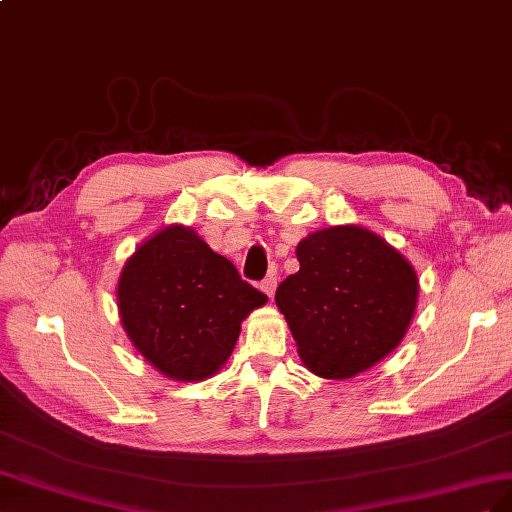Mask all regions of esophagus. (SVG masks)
Here are the masks:
<instances>
[{"mask_svg":"<svg viewBox=\"0 0 512 512\" xmlns=\"http://www.w3.org/2000/svg\"><path fill=\"white\" fill-rule=\"evenodd\" d=\"M261 291H266V294L272 298L274 296V291H276V276L274 274H270V276H266L264 281H261Z\"/></svg>","mask_w":512,"mask_h":512,"instance_id":"1","label":"esophagus"}]
</instances>
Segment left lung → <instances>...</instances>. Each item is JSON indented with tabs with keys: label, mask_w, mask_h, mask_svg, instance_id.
Returning a JSON list of instances; mask_svg holds the SVG:
<instances>
[{
	"label": "left lung",
	"mask_w": 512,
	"mask_h": 512,
	"mask_svg": "<svg viewBox=\"0 0 512 512\" xmlns=\"http://www.w3.org/2000/svg\"><path fill=\"white\" fill-rule=\"evenodd\" d=\"M300 270L276 289L306 369L347 379L388 356L410 326L418 281L407 259L362 227L311 233Z\"/></svg>",
	"instance_id": "8db88e82"
}]
</instances>
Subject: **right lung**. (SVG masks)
<instances>
[{"instance_id":"right-lung-1","label":"right lung","mask_w":512,"mask_h":512,"mask_svg":"<svg viewBox=\"0 0 512 512\" xmlns=\"http://www.w3.org/2000/svg\"><path fill=\"white\" fill-rule=\"evenodd\" d=\"M268 296L195 231L167 227L122 270L118 306L130 341L158 371L201 382L223 367L242 319Z\"/></svg>"}]
</instances>
